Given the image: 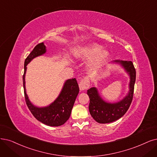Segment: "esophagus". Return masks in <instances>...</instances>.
Instances as JSON below:
<instances>
[{
	"instance_id": "obj_1",
	"label": "esophagus",
	"mask_w": 157,
	"mask_h": 157,
	"mask_svg": "<svg viewBox=\"0 0 157 157\" xmlns=\"http://www.w3.org/2000/svg\"><path fill=\"white\" fill-rule=\"evenodd\" d=\"M89 86H90V82H89V78L85 77L81 80V82H79V90L81 91H83L89 89Z\"/></svg>"
}]
</instances>
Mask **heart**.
I'll use <instances>...</instances> for the list:
<instances>
[{
	"instance_id": "1",
	"label": "heart",
	"mask_w": 157,
	"mask_h": 157,
	"mask_svg": "<svg viewBox=\"0 0 157 157\" xmlns=\"http://www.w3.org/2000/svg\"><path fill=\"white\" fill-rule=\"evenodd\" d=\"M72 56L76 59L92 57L89 67L94 69L99 67L108 59L110 52L107 49H102L101 46L93 43L75 48L72 52Z\"/></svg>"
}]
</instances>
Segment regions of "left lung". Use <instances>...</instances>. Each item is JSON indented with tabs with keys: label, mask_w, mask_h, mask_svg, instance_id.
Segmentation results:
<instances>
[{
	"label": "left lung",
	"mask_w": 157,
	"mask_h": 157,
	"mask_svg": "<svg viewBox=\"0 0 157 157\" xmlns=\"http://www.w3.org/2000/svg\"><path fill=\"white\" fill-rule=\"evenodd\" d=\"M113 63L119 64L129 76L128 93L120 101L116 103L107 102L102 99L97 88L92 87L87 90L90 98L89 112L92 117L100 124H108L121 118L128 110L132 100L136 71L131 61L114 60Z\"/></svg>",
	"instance_id": "obj_1"
}]
</instances>
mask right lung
Listing matches in <instances>:
<instances>
[{"label": "right lung", "mask_w": 157, "mask_h": 157, "mask_svg": "<svg viewBox=\"0 0 157 157\" xmlns=\"http://www.w3.org/2000/svg\"><path fill=\"white\" fill-rule=\"evenodd\" d=\"M46 52L44 43L35 46L25 61V72L23 75V86L25 100L28 109L33 117L38 121L48 126L57 127L62 125L68 120L76 97L79 93V86L75 78L67 79L63 85L62 90L56 99L46 107H39L29 100L25 86V74L27 65L34 58L42 56Z\"/></svg>", "instance_id": "right-lung-1"}]
</instances>
